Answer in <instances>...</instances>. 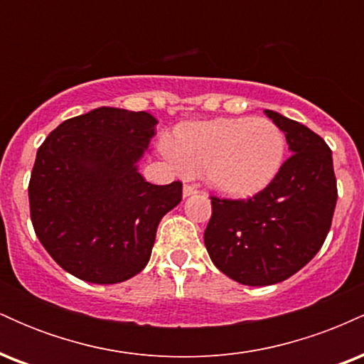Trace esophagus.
Listing matches in <instances>:
<instances>
[{
	"label": "esophagus",
	"mask_w": 364,
	"mask_h": 364,
	"mask_svg": "<svg viewBox=\"0 0 364 364\" xmlns=\"http://www.w3.org/2000/svg\"><path fill=\"white\" fill-rule=\"evenodd\" d=\"M196 193V186L195 185H185L183 186V196H190Z\"/></svg>",
	"instance_id": "obj_1"
}]
</instances>
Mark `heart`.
<instances>
[{"label": "heart", "mask_w": 364, "mask_h": 364, "mask_svg": "<svg viewBox=\"0 0 364 364\" xmlns=\"http://www.w3.org/2000/svg\"><path fill=\"white\" fill-rule=\"evenodd\" d=\"M159 147L179 171H203L215 191L243 198L275 178L286 140L267 118H219L179 124L174 141L162 136Z\"/></svg>", "instance_id": "1"}]
</instances>
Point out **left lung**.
Returning <instances> with one entry per match:
<instances>
[{"label":"left lung","mask_w":364,"mask_h":364,"mask_svg":"<svg viewBox=\"0 0 364 364\" xmlns=\"http://www.w3.org/2000/svg\"><path fill=\"white\" fill-rule=\"evenodd\" d=\"M291 156L262 191L248 200L210 196L203 241L220 272L245 286L289 279L318 253L332 225L337 181L332 150L304 124L275 111Z\"/></svg>","instance_id":"obj_1"}]
</instances>
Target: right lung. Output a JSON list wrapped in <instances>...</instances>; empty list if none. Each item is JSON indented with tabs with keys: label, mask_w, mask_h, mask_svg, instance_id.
<instances>
[{
	"label": "right lung",
	"mask_w": 364,
	"mask_h": 364,
	"mask_svg": "<svg viewBox=\"0 0 364 364\" xmlns=\"http://www.w3.org/2000/svg\"><path fill=\"white\" fill-rule=\"evenodd\" d=\"M156 124L145 111L97 107L63 121L37 150L32 225L75 277L118 284L141 272L159 223L181 202V183L152 185L139 173Z\"/></svg>",
	"instance_id": "right-lung-1"
}]
</instances>
